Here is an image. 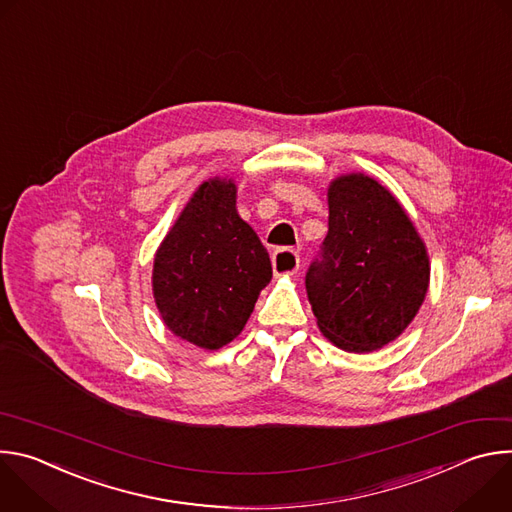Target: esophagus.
Returning <instances> with one entry per match:
<instances>
[{
	"label": "esophagus",
	"mask_w": 512,
	"mask_h": 512,
	"mask_svg": "<svg viewBox=\"0 0 512 512\" xmlns=\"http://www.w3.org/2000/svg\"><path fill=\"white\" fill-rule=\"evenodd\" d=\"M271 263H273V273L277 277L294 275L300 269V255L294 249H277L271 255Z\"/></svg>",
	"instance_id": "1"
}]
</instances>
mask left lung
Returning a JSON list of instances; mask_svg holds the SVG:
<instances>
[{"label":"left lung","mask_w":512,"mask_h":512,"mask_svg":"<svg viewBox=\"0 0 512 512\" xmlns=\"http://www.w3.org/2000/svg\"><path fill=\"white\" fill-rule=\"evenodd\" d=\"M322 263L306 275L320 332L346 352H373L417 316L429 287V253L399 198L364 172L328 184Z\"/></svg>","instance_id":"8db88e82"}]
</instances>
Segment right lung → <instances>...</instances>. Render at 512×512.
<instances>
[{
  "label": "right lung",
  "instance_id": "1",
  "mask_svg": "<svg viewBox=\"0 0 512 512\" xmlns=\"http://www.w3.org/2000/svg\"><path fill=\"white\" fill-rule=\"evenodd\" d=\"M269 281V253L237 210L235 178L204 180L154 255L152 294L166 328L198 348H223Z\"/></svg>",
  "mask_w": 512,
  "mask_h": 512
}]
</instances>
